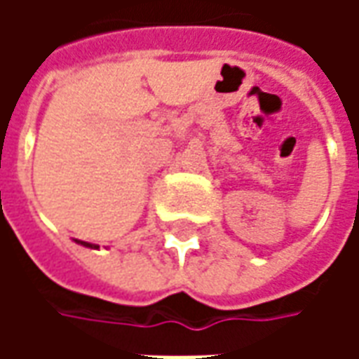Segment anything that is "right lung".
<instances>
[{
    "label": "right lung",
    "instance_id": "add662e5",
    "mask_svg": "<svg viewBox=\"0 0 359 359\" xmlns=\"http://www.w3.org/2000/svg\"><path fill=\"white\" fill-rule=\"evenodd\" d=\"M79 242V244H82V246H90V248H92V244H88V242H82V241H76Z\"/></svg>",
    "mask_w": 359,
    "mask_h": 359
}]
</instances>
